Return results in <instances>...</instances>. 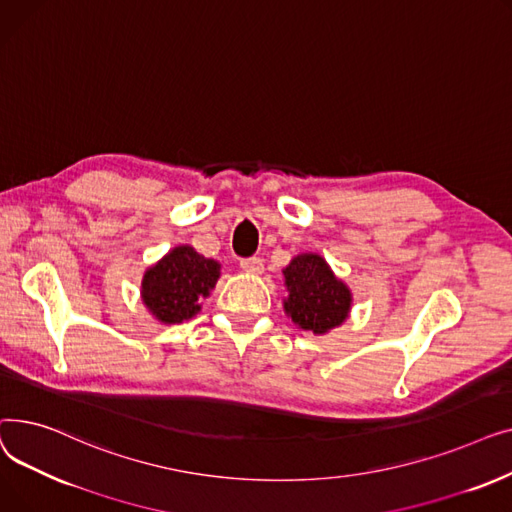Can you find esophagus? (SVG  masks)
I'll use <instances>...</instances> for the list:
<instances>
[{"label":"esophagus","mask_w":512,"mask_h":512,"mask_svg":"<svg viewBox=\"0 0 512 512\" xmlns=\"http://www.w3.org/2000/svg\"><path fill=\"white\" fill-rule=\"evenodd\" d=\"M240 267L249 274H261L263 272V261L259 257H245V259H240Z\"/></svg>","instance_id":"34e87169"}]
</instances>
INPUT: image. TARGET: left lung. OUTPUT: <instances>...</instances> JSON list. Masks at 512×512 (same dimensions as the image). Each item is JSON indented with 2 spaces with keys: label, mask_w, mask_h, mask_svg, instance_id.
Returning a JSON list of instances; mask_svg holds the SVG:
<instances>
[{
  "label": "left lung",
  "mask_w": 512,
  "mask_h": 512,
  "mask_svg": "<svg viewBox=\"0 0 512 512\" xmlns=\"http://www.w3.org/2000/svg\"><path fill=\"white\" fill-rule=\"evenodd\" d=\"M284 278L290 292L284 309L299 328L326 334L346 319L351 290L332 274L326 259L313 253L294 257L284 270Z\"/></svg>",
  "instance_id": "left-lung-1"
}]
</instances>
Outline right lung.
<instances>
[{"label": "right lung", "mask_w": 512, "mask_h": 512, "mask_svg": "<svg viewBox=\"0 0 512 512\" xmlns=\"http://www.w3.org/2000/svg\"><path fill=\"white\" fill-rule=\"evenodd\" d=\"M220 278V263L205 259L193 247H176L143 278V303L164 324L193 317L199 301Z\"/></svg>", "instance_id": "1"}]
</instances>
